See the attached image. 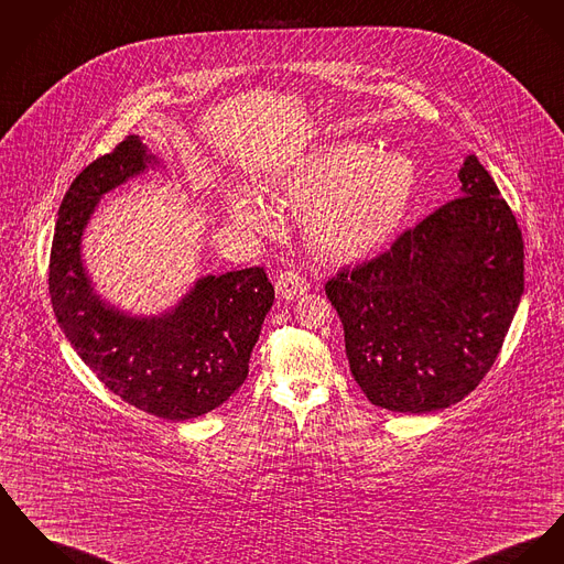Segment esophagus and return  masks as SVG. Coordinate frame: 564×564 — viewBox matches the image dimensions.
Returning a JSON list of instances; mask_svg holds the SVG:
<instances>
[{
	"label": "esophagus",
	"instance_id": "obj_1",
	"mask_svg": "<svg viewBox=\"0 0 564 564\" xmlns=\"http://www.w3.org/2000/svg\"><path fill=\"white\" fill-rule=\"evenodd\" d=\"M307 289H310L307 280L295 269H289V271L280 273L278 280H275V293L284 300H295V297L303 295Z\"/></svg>",
	"mask_w": 564,
	"mask_h": 564
}]
</instances>
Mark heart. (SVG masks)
Wrapping results in <instances>:
<instances>
[{
    "instance_id": "b5f03b06",
    "label": "heart",
    "mask_w": 564,
    "mask_h": 564,
    "mask_svg": "<svg viewBox=\"0 0 564 564\" xmlns=\"http://www.w3.org/2000/svg\"><path fill=\"white\" fill-rule=\"evenodd\" d=\"M414 189L411 158L346 141L301 160L280 182L278 196L293 209H303V237L318 257L355 261L393 239ZM235 218L259 230L273 226V214L254 196L237 198Z\"/></svg>"
}]
</instances>
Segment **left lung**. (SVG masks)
I'll use <instances>...</instances> for the list:
<instances>
[{
	"mask_svg": "<svg viewBox=\"0 0 564 564\" xmlns=\"http://www.w3.org/2000/svg\"><path fill=\"white\" fill-rule=\"evenodd\" d=\"M391 248L325 284L368 400L393 413L462 402L494 366L524 293V241L486 166Z\"/></svg>",
	"mask_w": 564,
	"mask_h": 564,
	"instance_id": "8db88e82",
	"label": "left lung"
}]
</instances>
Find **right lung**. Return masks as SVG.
<instances>
[{
  "label": "right lung",
  "instance_id": "obj_1",
  "mask_svg": "<svg viewBox=\"0 0 564 564\" xmlns=\"http://www.w3.org/2000/svg\"><path fill=\"white\" fill-rule=\"evenodd\" d=\"M145 162L151 155L130 134L76 175L59 205L48 293L66 338L109 391L164 421H186L223 406L243 384L275 291L263 267H248L198 280L160 318H132L98 300L80 264L83 228L100 196Z\"/></svg>",
  "mask_w": 564,
  "mask_h": 564
}]
</instances>
